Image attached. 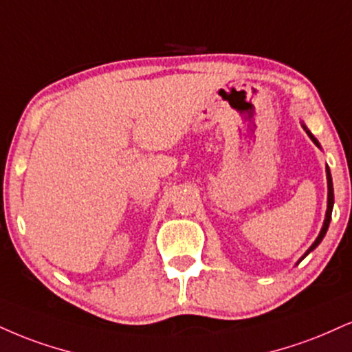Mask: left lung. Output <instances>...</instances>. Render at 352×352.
I'll return each mask as SVG.
<instances>
[{"label": "left lung", "instance_id": "8db88e82", "mask_svg": "<svg viewBox=\"0 0 352 352\" xmlns=\"http://www.w3.org/2000/svg\"><path fill=\"white\" fill-rule=\"evenodd\" d=\"M307 129V128H305ZM308 133V135H310L311 138V141L316 144V146H318V141H316L315 138H313V135L310 134V131H307ZM326 177H328V210H326V218H324V223H323V228H321V231H320V234H318V238H316V241L315 243L311 244V248L308 249L307 251V254H305V256H308V254H310L313 249L316 248V245H318L320 243H321V239L324 238V234H326V231H328V226H329V221H331V211H333V203H334V195H333V182H331V173H329V168H326ZM303 256V257H305ZM302 257V259H303Z\"/></svg>", "mask_w": 352, "mask_h": 352}]
</instances>
